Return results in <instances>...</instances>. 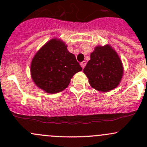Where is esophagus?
<instances>
[{
	"mask_svg": "<svg viewBox=\"0 0 147 147\" xmlns=\"http://www.w3.org/2000/svg\"><path fill=\"white\" fill-rule=\"evenodd\" d=\"M80 65H81V67H82V68H84V67H85V65H86V62L85 61L82 62V63H80Z\"/></svg>",
	"mask_w": 147,
	"mask_h": 147,
	"instance_id": "esophagus-1",
	"label": "esophagus"
}]
</instances>
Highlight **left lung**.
<instances>
[{
	"label": "left lung",
	"instance_id": "8db88e82",
	"mask_svg": "<svg viewBox=\"0 0 147 147\" xmlns=\"http://www.w3.org/2000/svg\"><path fill=\"white\" fill-rule=\"evenodd\" d=\"M83 72L92 88L107 92L119 85L124 68L117 52L112 46L107 44L94 47Z\"/></svg>",
	"mask_w": 147,
	"mask_h": 147
}]
</instances>
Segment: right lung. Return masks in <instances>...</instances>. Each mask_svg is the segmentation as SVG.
Listing matches in <instances>:
<instances>
[{
  "instance_id": "obj_1",
  "label": "right lung",
  "mask_w": 147,
  "mask_h": 147,
  "mask_svg": "<svg viewBox=\"0 0 147 147\" xmlns=\"http://www.w3.org/2000/svg\"><path fill=\"white\" fill-rule=\"evenodd\" d=\"M58 38L47 42L35 53L30 65V75L35 85L45 92L55 94L67 87L71 79L82 67L76 57Z\"/></svg>"
}]
</instances>
